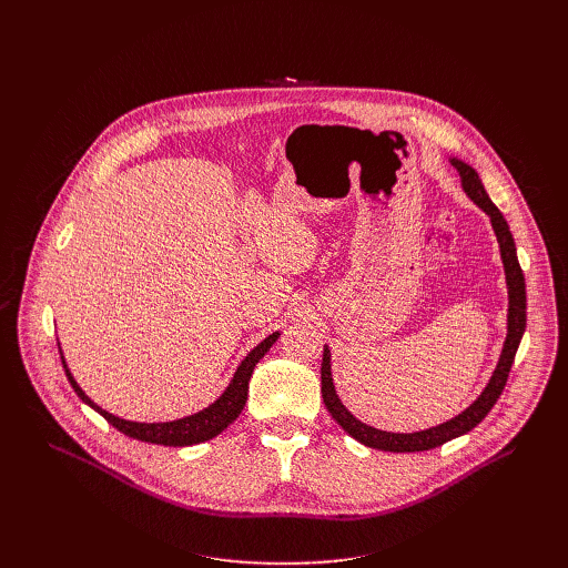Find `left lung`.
<instances>
[{
	"mask_svg": "<svg viewBox=\"0 0 568 568\" xmlns=\"http://www.w3.org/2000/svg\"><path fill=\"white\" fill-rule=\"evenodd\" d=\"M449 161H452V166L456 169V173L460 178V189L465 191V195L493 222V229H495V235H497V242H499L504 272H506V285H508V333H506V342H504V348H501V355H499V362H497V368H495L493 377L488 379V384H485V388L469 404V407L463 409L458 416L449 418L447 423H440V425L423 429V432H412V434L382 432V429H375V427L357 420L344 407V402L339 399V395L335 390L331 348L323 346L321 395H323V402H326V409L331 412V416L337 420V425L348 436H353L357 443H362L366 447L382 449V452H395V454L427 452V449L440 447L447 440H454V438L471 432L485 416L490 414V409L497 404V399H499V395H501V390L508 382V373L513 368L519 342H521L524 331H526V281H524V272L519 267L517 247H515V237L510 233V226H508L506 217L501 215V211L493 204L490 195L485 193L478 173L456 156H449Z\"/></svg>",
	"mask_w": 568,
	"mask_h": 568,
	"instance_id": "1",
	"label": "left lung"
}]
</instances>
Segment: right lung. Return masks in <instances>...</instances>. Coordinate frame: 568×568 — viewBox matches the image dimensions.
I'll use <instances>...</instances> for the list:
<instances>
[{
	"mask_svg": "<svg viewBox=\"0 0 568 568\" xmlns=\"http://www.w3.org/2000/svg\"><path fill=\"white\" fill-rule=\"evenodd\" d=\"M278 331L272 333L270 337H265L254 351L247 353V357L242 359L229 382V386L222 390V395L211 402L206 409L193 414V416H184V418H178V420H169V423H134V420H123L105 409H101L99 404L78 386V382L73 379L67 362H64V355L60 351V357H62V366H64V373L73 386V390L78 393V397L83 399L85 404H90V407L94 412H99L112 427H116L119 432H123L125 436L130 438H136V440H143V443H152V445H166V447H191V445H200L204 440H211L215 438L217 434H222L237 416L240 412L245 409V402H247V390H250V379H252V373L256 368V364L265 357V353L274 346V342L278 339ZM60 346V344H58Z\"/></svg>",
	"mask_w": 568,
	"mask_h": 568,
	"instance_id": "add662e5",
	"label": "right lung"
}]
</instances>
